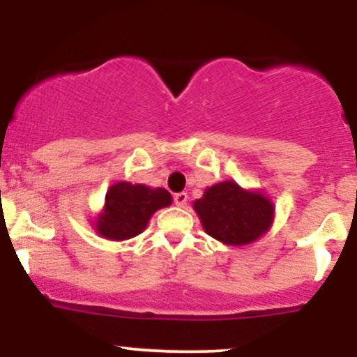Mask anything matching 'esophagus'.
Segmentation results:
<instances>
[{
	"label": "esophagus",
	"mask_w": 357,
	"mask_h": 357,
	"mask_svg": "<svg viewBox=\"0 0 357 357\" xmlns=\"http://www.w3.org/2000/svg\"><path fill=\"white\" fill-rule=\"evenodd\" d=\"M174 203H176V206H184V204L188 203V195L184 191H181V192H176L174 195Z\"/></svg>",
	"instance_id": "34e87169"
}]
</instances>
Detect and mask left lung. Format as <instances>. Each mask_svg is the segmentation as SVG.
Here are the masks:
<instances>
[{"instance_id": "1", "label": "left lung", "mask_w": 357, "mask_h": 357, "mask_svg": "<svg viewBox=\"0 0 357 357\" xmlns=\"http://www.w3.org/2000/svg\"><path fill=\"white\" fill-rule=\"evenodd\" d=\"M192 208L204 231L221 243L241 247L264 236L273 221V203L261 191H248L235 181L206 188Z\"/></svg>"}]
</instances>
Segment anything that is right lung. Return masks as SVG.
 Here are the masks:
<instances>
[{
  "mask_svg": "<svg viewBox=\"0 0 357 357\" xmlns=\"http://www.w3.org/2000/svg\"><path fill=\"white\" fill-rule=\"evenodd\" d=\"M171 195L165 188L121 181L112 184L105 195L104 211L97 216L96 230L109 240H129L146 230L151 216L169 206Z\"/></svg>",
  "mask_w": 357,
  "mask_h": 357,
  "instance_id": "1",
  "label": "right lung"
}]
</instances>
